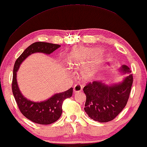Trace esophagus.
<instances>
[{
	"label": "esophagus",
	"instance_id": "34e87169",
	"mask_svg": "<svg viewBox=\"0 0 147 147\" xmlns=\"http://www.w3.org/2000/svg\"><path fill=\"white\" fill-rule=\"evenodd\" d=\"M82 90V86L80 84H76L75 86H74V89L73 91L74 93H78L81 92V90Z\"/></svg>",
	"mask_w": 147,
	"mask_h": 147
}]
</instances>
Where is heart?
I'll use <instances>...</instances> for the list:
<instances>
[{"mask_svg": "<svg viewBox=\"0 0 147 147\" xmlns=\"http://www.w3.org/2000/svg\"><path fill=\"white\" fill-rule=\"evenodd\" d=\"M99 53L97 49L74 48L67 55L65 61L72 68L84 66L82 70V76L84 79H90L94 77L101 65L108 60L107 55L103 53L98 55Z\"/></svg>", "mask_w": 147, "mask_h": 147, "instance_id": "1", "label": "heart"}]
</instances>
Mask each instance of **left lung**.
Instances as JSON below:
<instances>
[{
    "label": "left lung",
    "instance_id": "1",
    "mask_svg": "<svg viewBox=\"0 0 147 147\" xmlns=\"http://www.w3.org/2000/svg\"><path fill=\"white\" fill-rule=\"evenodd\" d=\"M118 71L125 76L118 83L107 84L104 80H95L84 86L86 95L84 111L90 118L99 122L113 120L126 105L133 84V75L127 65Z\"/></svg>",
    "mask_w": 147,
    "mask_h": 147
}]
</instances>
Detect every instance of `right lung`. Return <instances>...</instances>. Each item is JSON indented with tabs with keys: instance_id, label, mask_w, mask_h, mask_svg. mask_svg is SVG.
Masks as SVG:
<instances>
[{
	"instance_id": "right-lung-1",
	"label": "right lung",
	"mask_w": 147,
	"mask_h": 147,
	"mask_svg": "<svg viewBox=\"0 0 147 147\" xmlns=\"http://www.w3.org/2000/svg\"><path fill=\"white\" fill-rule=\"evenodd\" d=\"M59 44L36 42L25 49L16 61L13 67L11 88L13 95L21 113L27 119L36 124L47 125L57 121L62 114V103L64 100L73 95V88L63 92L53 95L50 98L40 102H34L23 96L17 82V72L22 62L30 55L42 53L50 55L60 47Z\"/></svg>"
}]
</instances>
